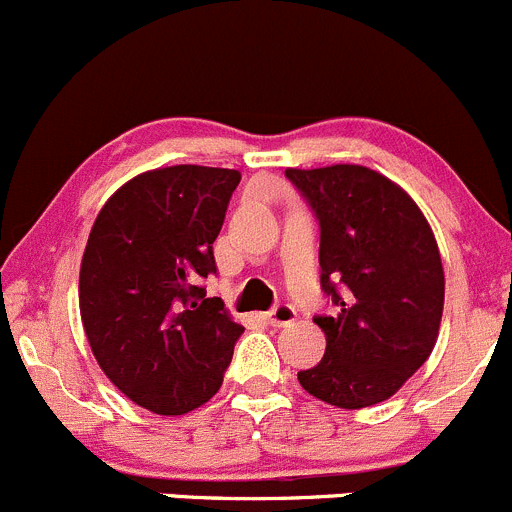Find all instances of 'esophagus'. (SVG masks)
Masks as SVG:
<instances>
[{
  "mask_svg": "<svg viewBox=\"0 0 512 512\" xmlns=\"http://www.w3.org/2000/svg\"><path fill=\"white\" fill-rule=\"evenodd\" d=\"M297 320V312L292 305H277L267 312V322L275 327H287Z\"/></svg>",
  "mask_w": 512,
  "mask_h": 512,
  "instance_id": "esophagus-1",
  "label": "esophagus"
}]
</instances>
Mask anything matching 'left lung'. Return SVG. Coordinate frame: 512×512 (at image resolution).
Segmentation results:
<instances>
[{"label":"left lung","instance_id":"left-lung-1","mask_svg":"<svg viewBox=\"0 0 512 512\" xmlns=\"http://www.w3.org/2000/svg\"><path fill=\"white\" fill-rule=\"evenodd\" d=\"M285 175L320 220V282L337 305L315 317L325 357L297 380L327 405L370 408L393 398L438 342L445 275L433 227L398 182L370 167Z\"/></svg>","mask_w":512,"mask_h":512}]
</instances>
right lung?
Masks as SVG:
<instances>
[{"mask_svg": "<svg viewBox=\"0 0 512 512\" xmlns=\"http://www.w3.org/2000/svg\"><path fill=\"white\" fill-rule=\"evenodd\" d=\"M242 175L172 165L124 182L102 205L79 265V315L114 388L155 415H185L222 385L237 337L220 297L212 242Z\"/></svg>", "mask_w": 512, "mask_h": 512, "instance_id": "obj_1", "label": "right lung"}]
</instances>
